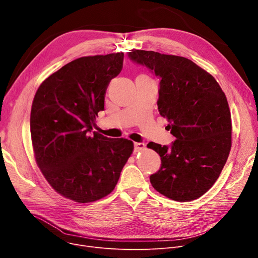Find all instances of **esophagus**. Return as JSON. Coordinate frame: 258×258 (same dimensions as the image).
Returning a JSON list of instances; mask_svg holds the SVG:
<instances>
[{
    "mask_svg": "<svg viewBox=\"0 0 258 258\" xmlns=\"http://www.w3.org/2000/svg\"><path fill=\"white\" fill-rule=\"evenodd\" d=\"M144 148H145V144H144V143H139V142H135V143H134V151H135V152L143 151Z\"/></svg>",
    "mask_w": 258,
    "mask_h": 258,
    "instance_id": "obj_1",
    "label": "esophagus"
}]
</instances>
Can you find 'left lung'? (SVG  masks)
<instances>
[{"mask_svg": "<svg viewBox=\"0 0 258 258\" xmlns=\"http://www.w3.org/2000/svg\"><path fill=\"white\" fill-rule=\"evenodd\" d=\"M128 57L160 77L158 110L175 141L150 142L161 157L150 179L158 192L189 202L207 192L220 177L231 150V114L212 75L190 59L155 51L133 50Z\"/></svg>", "mask_w": 258, "mask_h": 258, "instance_id": "left-lung-1", "label": "left lung"}]
</instances>
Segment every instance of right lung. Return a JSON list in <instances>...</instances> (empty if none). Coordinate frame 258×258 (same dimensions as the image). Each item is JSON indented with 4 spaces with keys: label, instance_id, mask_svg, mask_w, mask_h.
Returning <instances> with one entry per match:
<instances>
[{
    "label": "right lung",
    "instance_id": "1",
    "mask_svg": "<svg viewBox=\"0 0 258 258\" xmlns=\"http://www.w3.org/2000/svg\"><path fill=\"white\" fill-rule=\"evenodd\" d=\"M124 54L84 56L64 64L37 89L30 114L36 164L52 188L77 203L110 195L134 144L92 132Z\"/></svg>",
    "mask_w": 258,
    "mask_h": 258
}]
</instances>
